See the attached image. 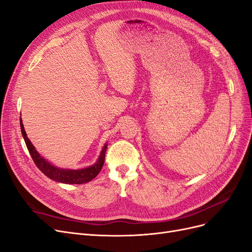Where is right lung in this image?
<instances>
[{"mask_svg":"<svg viewBox=\"0 0 252 252\" xmlns=\"http://www.w3.org/2000/svg\"><path fill=\"white\" fill-rule=\"evenodd\" d=\"M20 128H21V134H23V137L26 142V145L28 147V150L30 152L32 160H34L35 165L39 168V170L43 174L46 175V176L51 180L61 182V183H67V184H82L93 180L102 170V167L105 161V153L107 150V144H105L104 147L102 148L99 158H97V160L95 161V163H94L93 166L83 168V169H78V170L61 169L54 165H51L49 161H47L44 158L39 155L38 151L36 150L34 145L32 144V142L27 136L23 122H21V118H20Z\"/></svg>","mask_w":252,"mask_h":252,"instance_id":"add662e5","label":"right lung"}]
</instances>
